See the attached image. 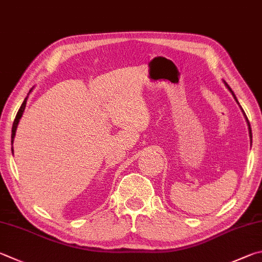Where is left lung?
<instances>
[{
    "label": "left lung",
    "instance_id": "obj_1",
    "mask_svg": "<svg viewBox=\"0 0 262 262\" xmlns=\"http://www.w3.org/2000/svg\"><path fill=\"white\" fill-rule=\"evenodd\" d=\"M225 83H226V85H227V88L230 90V92H231V94H232V96H234V98L236 99V102H237V98H236V96H235V94H234V93H232V90H231V88L229 87V85H228V84H227V82H225ZM237 103H238V102H237ZM238 104H239V103H238ZM241 108H242V106H241ZM242 111H243V108H242ZM243 113H244V117L246 118L247 125H249V133H250V137H251V143H252V130H251V126H250V122H249V120H247V117H246V115H245V112H244V111H243Z\"/></svg>",
    "mask_w": 262,
    "mask_h": 262
}]
</instances>
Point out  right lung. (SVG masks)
Listing matches in <instances>:
<instances>
[{
	"label": "right lung",
	"instance_id": "right-lung-1",
	"mask_svg": "<svg viewBox=\"0 0 262 262\" xmlns=\"http://www.w3.org/2000/svg\"><path fill=\"white\" fill-rule=\"evenodd\" d=\"M26 101H27V97L24 99V102L21 104L20 108H19L18 112H17V116L15 118V121H13V125H12V130H11V144L13 143V139H15V135H16V129H17V126H18V122H19V119L21 118L23 116V112L25 110V106H26ZM13 152V149H11Z\"/></svg>",
	"mask_w": 262,
	"mask_h": 262
}]
</instances>
